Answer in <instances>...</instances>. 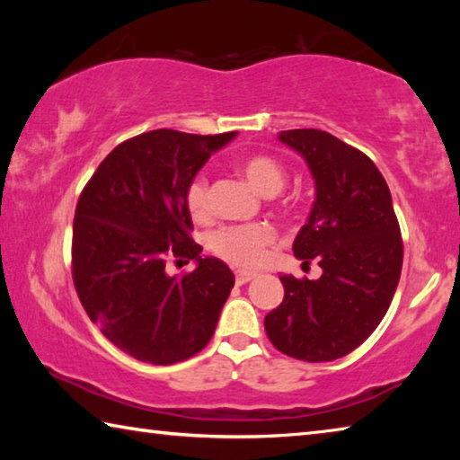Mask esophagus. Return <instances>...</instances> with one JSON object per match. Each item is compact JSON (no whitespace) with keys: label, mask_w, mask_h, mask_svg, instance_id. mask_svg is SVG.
Here are the masks:
<instances>
[{"label":"esophagus","mask_w":460,"mask_h":460,"mask_svg":"<svg viewBox=\"0 0 460 460\" xmlns=\"http://www.w3.org/2000/svg\"><path fill=\"white\" fill-rule=\"evenodd\" d=\"M255 276L253 274H247V271H237L235 274V282L239 284V286H243V284H247V282H252Z\"/></svg>","instance_id":"obj_1"}]
</instances>
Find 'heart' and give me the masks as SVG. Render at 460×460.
<instances>
[{
  "mask_svg": "<svg viewBox=\"0 0 460 460\" xmlns=\"http://www.w3.org/2000/svg\"><path fill=\"white\" fill-rule=\"evenodd\" d=\"M241 176L258 190L261 197H274L284 189L286 172L270 155H247L239 160ZM186 207L192 219L202 221L208 215V184L197 176L186 189ZM276 231L268 223L229 225L208 235V249L223 261L241 270L260 268L268 258V249L274 245Z\"/></svg>",
  "mask_w": 460,
  "mask_h": 460,
  "instance_id": "1",
  "label": "heart"
}]
</instances>
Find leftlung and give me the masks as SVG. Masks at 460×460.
Here are the masks:
<instances>
[{"instance_id":"obj_1","label":"left lung","mask_w":460,"mask_h":460,"mask_svg":"<svg viewBox=\"0 0 460 460\" xmlns=\"http://www.w3.org/2000/svg\"><path fill=\"white\" fill-rule=\"evenodd\" d=\"M278 139L314 181L313 208L292 249L306 266L316 260L323 276H279L284 300L266 316V332L294 359L334 361L376 331L398 288L403 245L392 192L367 155L326 131L288 129Z\"/></svg>"}]
</instances>
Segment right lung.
Returning <instances> with one entry per match:
<instances>
[{"mask_svg": "<svg viewBox=\"0 0 460 460\" xmlns=\"http://www.w3.org/2000/svg\"><path fill=\"white\" fill-rule=\"evenodd\" d=\"M235 136L147 131L115 147L84 186L73 223L75 288L91 321L134 359L184 361L213 337L235 276L190 239L186 189ZM170 257L198 268L170 277Z\"/></svg>", "mask_w": 460, "mask_h": 460, "instance_id": "1", "label": "right lung"}]
</instances>
